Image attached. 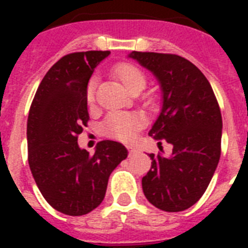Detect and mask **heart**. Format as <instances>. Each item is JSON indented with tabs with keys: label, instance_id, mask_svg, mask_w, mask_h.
<instances>
[{
	"label": "heart",
	"instance_id": "b5f03b06",
	"mask_svg": "<svg viewBox=\"0 0 248 248\" xmlns=\"http://www.w3.org/2000/svg\"><path fill=\"white\" fill-rule=\"evenodd\" d=\"M108 128L113 135L120 136V138L130 136L132 132L135 131V126H134L131 118L124 116L112 117L108 121Z\"/></svg>",
	"mask_w": 248,
	"mask_h": 248
}]
</instances>
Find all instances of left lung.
<instances>
[{
    "label": "left lung",
    "mask_w": 248,
    "mask_h": 248,
    "mask_svg": "<svg viewBox=\"0 0 248 248\" xmlns=\"http://www.w3.org/2000/svg\"><path fill=\"white\" fill-rule=\"evenodd\" d=\"M108 51L73 52L56 62L41 81L27 126L28 163L47 203L64 215L82 216L103 202L110 173L127 157L118 141L78 135L89 122L87 85Z\"/></svg>",
    "instance_id": "obj_1"
}]
</instances>
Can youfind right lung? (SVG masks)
<instances>
[{"label":"right lung","mask_w":248,"mask_h":248,"mask_svg":"<svg viewBox=\"0 0 248 248\" xmlns=\"http://www.w3.org/2000/svg\"><path fill=\"white\" fill-rule=\"evenodd\" d=\"M155 76L161 86V113L149 135L165 147L151 155L143 177L144 196L155 207L184 211L206 192L221 151L223 120L211 85L189 60L172 54H130Z\"/></svg>","instance_id":"add662e5"}]
</instances>
